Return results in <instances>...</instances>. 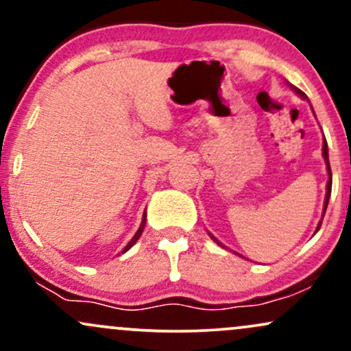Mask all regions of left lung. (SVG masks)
I'll return each mask as SVG.
<instances>
[{"mask_svg": "<svg viewBox=\"0 0 351 351\" xmlns=\"http://www.w3.org/2000/svg\"><path fill=\"white\" fill-rule=\"evenodd\" d=\"M291 87H292V90L295 92L297 95H300L302 99H307V95H305L304 92L300 90V88H297V87H293V86H291ZM324 138H325V136H324ZM322 155H324L325 163H327V171H328V176H330V180H328V183H327V195H325V203H324V204H325V206H324V215H322V216H325V211H327V206H328L330 193H332V170H330V162H328V145H327V140H324V148H322ZM322 219H324V217H322ZM320 226H322V221H320V223H318L317 231H318V229H320ZM211 237H213V236H211ZM213 239H215L216 243L219 244V245H223V244L219 243V241L216 239V237H213Z\"/></svg>", "mask_w": 351, "mask_h": 351, "instance_id": "8db88e82", "label": "left lung"}]
</instances>
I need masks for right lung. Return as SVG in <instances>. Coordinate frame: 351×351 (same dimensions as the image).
<instances>
[{
  "instance_id": "1",
  "label": "right lung",
  "mask_w": 351,
  "mask_h": 351,
  "mask_svg": "<svg viewBox=\"0 0 351 351\" xmlns=\"http://www.w3.org/2000/svg\"><path fill=\"white\" fill-rule=\"evenodd\" d=\"M145 221H147V213H143V219H142V224H140L138 231H136V232H135V236H134V237H132V241H130V243H128L127 245H125V247H123V251H122V252H127V251H128V249H130V247H132V245H134V244L136 243V241H138V239H140V236H142V232H143V228H145Z\"/></svg>"
}]
</instances>
